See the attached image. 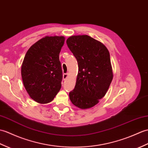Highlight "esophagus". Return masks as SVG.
Masks as SVG:
<instances>
[{
	"mask_svg": "<svg viewBox=\"0 0 148 148\" xmlns=\"http://www.w3.org/2000/svg\"><path fill=\"white\" fill-rule=\"evenodd\" d=\"M68 74H63V79L64 80H66V79L68 77Z\"/></svg>",
	"mask_w": 148,
	"mask_h": 148,
	"instance_id": "obj_1",
	"label": "esophagus"
}]
</instances>
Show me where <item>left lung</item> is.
Instances as JSON below:
<instances>
[{"mask_svg": "<svg viewBox=\"0 0 148 148\" xmlns=\"http://www.w3.org/2000/svg\"><path fill=\"white\" fill-rule=\"evenodd\" d=\"M69 49L76 58L79 71L71 102L81 109L93 107L105 97L113 79L110 53L103 44L88 35L68 38Z\"/></svg>", "mask_w": 148, "mask_h": 148, "instance_id": "obj_1", "label": "left lung"}]
</instances>
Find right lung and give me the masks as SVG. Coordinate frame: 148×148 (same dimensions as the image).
Here are the masks:
<instances>
[{
    "label": "right lung",
    "mask_w": 148,
    "mask_h": 148,
    "mask_svg": "<svg viewBox=\"0 0 148 148\" xmlns=\"http://www.w3.org/2000/svg\"><path fill=\"white\" fill-rule=\"evenodd\" d=\"M64 42L62 36H46L34 43L24 58V86L30 98L39 103L51 102L60 90L62 71L59 53Z\"/></svg>",
    "instance_id": "add662e5"
}]
</instances>
